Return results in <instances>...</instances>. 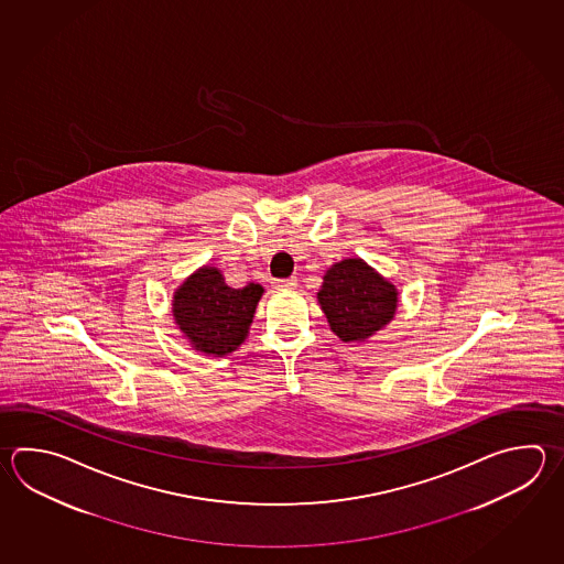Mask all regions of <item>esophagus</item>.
I'll return each mask as SVG.
<instances>
[{
    "label": "esophagus",
    "instance_id": "34e87169",
    "mask_svg": "<svg viewBox=\"0 0 564 564\" xmlns=\"http://www.w3.org/2000/svg\"><path fill=\"white\" fill-rule=\"evenodd\" d=\"M297 285V276H288V279H276L275 288H295Z\"/></svg>",
    "mask_w": 564,
    "mask_h": 564
}]
</instances>
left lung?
Segmentation results:
<instances>
[{"label":"left lung","instance_id":"obj_1","mask_svg":"<svg viewBox=\"0 0 564 564\" xmlns=\"http://www.w3.org/2000/svg\"><path fill=\"white\" fill-rule=\"evenodd\" d=\"M317 300L334 334L359 341L391 322L398 291L361 259H345L325 273Z\"/></svg>","mask_w":564,"mask_h":564}]
</instances>
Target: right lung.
I'll list each match as a JSON object with an SVG mask.
<instances>
[{
  "label": "right lung",
  "instance_id": "right-lung-1",
  "mask_svg": "<svg viewBox=\"0 0 564 564\" xmlns=\"http://www.w3.org/2000/svg\"><path fill=\"white\" fill-rule=\"evenodd\" d=\"M261 295V285L232 289L219 269L203 267L176 291L174 319L196 349L227 356L245 339Z\"/></svg>",
  "mask_w": 564,
  "mask_h": 564
}]
</instances>
